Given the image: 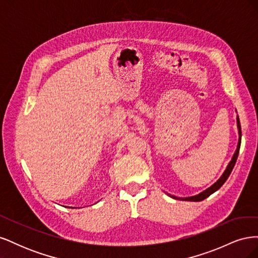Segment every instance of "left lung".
<instances>
[{"mask_svg": "<svg viewBox=\"0 0 258 258\" xmlns=\"http://www.w3.org/2000/svg\"><path fill=\"white\" fill-rule=\"evenodd\" d=\"M237 123H238V129H239V136H240V139H239V143H238V147H237V151L235 153V155H233V157L231 159V161L229 162V165L227 166V168H226L225 172L223 173V175L220 177V179L218 181L213 184L212 186L210 187V188H208L207 190L202 191L201 194L197 195V196H192V197H188V198H183L182 200H185V201H202L205 200L206 198H208L210 195H212L214 191H216L217 189H220L222 185L226 182V179L228 178V176L230 175L231 171L233 169V167H235L236 165V161H237V158H238V155H239V150H240V144H241V126H240V120H239V117H237ZM173 198L175 199H179V198H176L174 196H172Z\"/></svg>", "mask_w": 258, "mask_h": 258, "instance_id": "obj_1", "label": "left lung"}]
</instances>
